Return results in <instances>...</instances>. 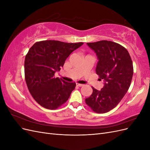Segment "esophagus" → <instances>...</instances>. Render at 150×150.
I'll return each mask as SVG.
<instances>
[{
	"instance_id": "34e87169",
	"label": "esophagus",
	"mask_w": 150,
	"mask_h": 150,
	"mask_svg": "<svg viewBox=\"0 0 150 150\" xmlns=\"http://www.w3.org/2000/svg\"><path fill=\"white\" fill-rule=\"evenodd\" d=\"M76 85L78 86H79V87H81V86H84V84H79V83H76Z\"/></svg>"
}]
</instances>
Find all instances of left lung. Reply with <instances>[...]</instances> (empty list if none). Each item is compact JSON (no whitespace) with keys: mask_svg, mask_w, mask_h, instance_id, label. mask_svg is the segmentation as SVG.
I'll return each mask as SVG.
<instances>
[{"mask_svg":"<svg viewBox=\"0 0 150 150\" xmlns=\"http://www.w3.org/2000/svg\"><path fill=\"white\" fill-rule=\"evenodd\" d=\"M98 59L96 72L104 86L85 99L86 103L97 113H104L115 108L129 88L133 66L128 51L120 44L108 40L87 43Z\"/></svg>","mask_w":150,"mask_h":150,"instance_id":"1","label":"left lung"}]
</instances>
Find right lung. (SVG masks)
I'll list each match as a JSON object with an SVG mask.
<instances>
[{
  "label": "right lung",
  "instance_id": "1",
  "mask_svg": "<svg viewBox=\"0 0 150 150\" xmlns=\"http://www.w3.org/2000/svg\"><path fill=\"white\" fill-rule=\"evenodd\" d=\"M83 44L49 40L35 42L30 48L24 62L25 82L32 96L40 106L56 110L69 99L76 83L55 78L54 74Z\"/></svg>",
  "mask_w": 150,
  "mask_h": 150
}]
</instances>
